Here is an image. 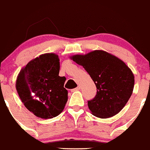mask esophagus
<instances>
[{"label": "esophagus", "mask_w": 150, "mask_h": 150, "mask_svg": "<svg viewBox=\"0 0 150 150\" xmlns=\"http://www.w3.org/2000/svg\"><path fill=\"white\" fill-rule=\"evenodd\" d=\"M80 89H81V86H78L76 88H75V89H72V90H71V91H72V92H74V91H78V90H80Z\"/></svg>", "instance_id": "obj_1"}]
</instances>
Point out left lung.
<instances>
[{"label": "left lung", "instance_id": "1", "mask_svg": "<svg viewBox=\"0 0 150 150\" xmlns=\"http://www.w3.org/2000/svg\"><path fill=\"white\" fill-rule=\"evenodd\" d=\"M83 66L97 87L96 97L88 100L93 115L100 118L112 117L124 107L131 97L135 77L125 63L103 50L70 57Z\"/></svg>", "mask_w": 150, "mask_h": 150}]
</instances>
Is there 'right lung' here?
Returning a JSON list of instances; mask_svg holds the SVG:
<instances>
[{"label":"right lung","mask_w":150,"mask_h":150,"mask_svg":"<svg viewBox=\"0 0 150 150\" xmlns=\"http://www.w3.org/2000/svg\"><path fill=\"white\" fill-rule=\"evenodd\" d=\"M54 53L40 54L20 71L17 92L25 107L37 117L52 118L61 114L68 100L64 87L65 77L59 76L60 62Z\"/></svg>","instance_id":"right-lung-1"}]
</instances>
